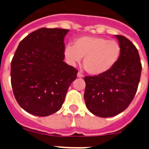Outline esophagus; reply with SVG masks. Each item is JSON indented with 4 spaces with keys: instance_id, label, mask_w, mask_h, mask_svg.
Masks as SVG:
<instances>
[{
    "instance_id": "obj_1",
    "label": "esophagus",
    "mask_w": 149,
    "mask_h": 149,
    "mask_svg": "<svg viewBox=\"0 0 149 149\" xmlns=\"http://www.w3.org/2000/svg\"><path fill=\"white\" fill-rule=\"evenodd\" d=\"M77 77L82 78V77H84V75H83V73H81L80 72H78V73H77Z\"/></svg>"
}]
</instances>
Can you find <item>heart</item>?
<instances>
[{
    "label": "heart",
    "instance_id": "b5f03b06",
    "mask_svg": "<svg viewBox=\"0 0 149 149\" xmlns=\"http://www.w3.org/2000/svg\"><path fill=\"white\" fill-rule=\"evenodd\" d=\"M120 52L121 48L117 41L97 36L76 38L73 45H66L64 51L65 58L72 65L84 58V69L92 75L103 74L111 70L119 60Z\"/></svg>",
    "mask_w": 149,
    "mask_h": 149
}]
</instances>
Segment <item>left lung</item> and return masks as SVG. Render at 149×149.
Wrapping results in <instances>:
<instances>
[{"label":"left lung","instance_id":"obj_1","mask_svg":"<svg viewBox=\"0 0 149 149\" xmlns=\"http://www.w3.org/2000/svg\"><path fill=\"white\" fill-rule=\"evenodd\" d=\"M121 48L118 63L108 72L84 77L86 107L100 118L113 117L124 111L134 99L141 72L139 51L123 36H116Z\"/></svg>","mask_w":149,"mask_h":149}]
</instances>
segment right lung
I'll return each instance as SVG.
<instances>
[{
  "mask_svg": "<svg viewBox=\"0 0 149 149\" xmlns=\"http://www.w3.org/2000/svg\"><path fill=\"white\" fill-rule=\"evenodd\" d=\"M68 29L42 28L21 41L10 64L15 97L28 113L45 117L62 107L78 70L63 61Z\"/></svg>",
  "mask_w": 149,
  "mask_h": 149,
  "instance_id": "add662e5",
  "label": "right lung"
}]
</instances>
